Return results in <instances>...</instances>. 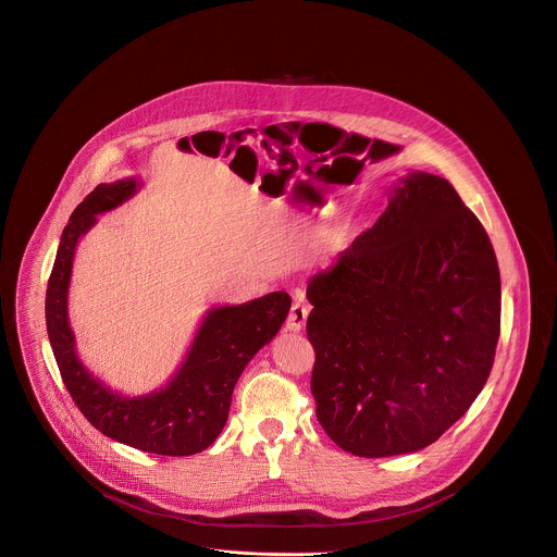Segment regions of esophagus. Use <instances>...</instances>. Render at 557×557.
Returning <instances> with one entry per match:
<instances>
[{
	"label": "esophagus",
	"mask_w": 557,
	"mask_h": 557,
	"mask_svg": "<svg viewBox=\"0 0 557 557\" xmlns=\"http://www.w3.org/2000/svg\"><path fill=\"white\" fill-rule=\"evenodd\" d=\"M308 314H310V308L304 304V299H297L288 312V319H286V330L290 332H301L306 327V321H308Z\"/></svg>",
	"instance_id": "34e87169"
}]
</instances>
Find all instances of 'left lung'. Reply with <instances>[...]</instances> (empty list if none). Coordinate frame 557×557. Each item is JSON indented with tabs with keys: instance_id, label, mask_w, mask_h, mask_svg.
Instances as JSON below:
<instances>
[{
	"instance_id": "obj_1",
	"label": "left lung",
	"mask_w": 557,
	"mask_h": 557,
	"mask_svg": "<svg viewBox=\"0 0 557 557\" xmlns=\"http://www.w3.org/2000/svg\"><path fill=\"white\" fill-rule=\"evenodd\" d=\"M312 395L347 454L436 443L482 393L502 332L493 243L456 188L412 173L377 223L308 284Z\"/></svg>"
}]
</instances>
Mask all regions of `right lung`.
Masks as SVG:
<instances>
[{"mask_svg":"<svg viewBox=\"0 0 557 557\" xmlns=\"http://www.w3.org/2000/svg\"><path fill=\"white\" fill-rule=\"evenodd\" d=\"M134 193L136 180L99 184L73 210L47 282V334L64 386L95 430L147 454L193 456L208 449L225 428L234 386L249 360L280 332L290 310V297L280 290L243 306L210 310L166 388L132 399L112 393L75 356L66 290L77 238L92 227L95 214L116 208Z\"/></svg>","mask_w":557,"mask_h":557,"instance_id":"obj_1","label":"right lung"}]
</instances>
